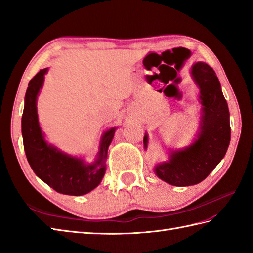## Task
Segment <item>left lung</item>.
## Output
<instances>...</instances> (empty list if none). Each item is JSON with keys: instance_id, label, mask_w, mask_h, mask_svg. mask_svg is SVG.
Instances as JSON below:
<instances>
[{"instance_id": "obj_1", "label": "left lung", "mask_w": 253, "mask_h": 253, "mask_svg": "<svg viewBox=\"0 0 253 253\" xmlns=\"http://www.w3.org/2000/svg\"><path fill=\"white\" fill-rule=\"evenodd\" d=\"M192 75L199 86L203 105L199 136L187 148L171 153L169 161L155 168L157 176L174 186H190L204 181L225 156L231 141L228 106L214 70L200 61L192 67ZM147 143L146 134L145 148Z\"/></svg>"}]
</instances>
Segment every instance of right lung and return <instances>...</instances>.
Returning a JSON list of instances; mask_svg holds the SVG:
<instances>
[{"instance_id":"obj_1","label":"right lung","mask_w":253,"mask_h":253,"mask_svg":"<svg viewBox=\"0 0 253 253\" xmlns=\"http://www.w3.org/2000/svg\"><path fill=\"white\" fill-rule=\"evenodd\" d=\"M46 72L47 68L39 71L28 84L26 92L21 133L27 160L36 175L56 192L71 196L85 195L102 181L107 150L116 128L112 127L104 134L97 159L91 165H85L82 159L66 155L48 145L39 125L37 112V97Z\"/></svg>"}]
</instances>
